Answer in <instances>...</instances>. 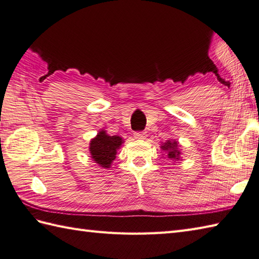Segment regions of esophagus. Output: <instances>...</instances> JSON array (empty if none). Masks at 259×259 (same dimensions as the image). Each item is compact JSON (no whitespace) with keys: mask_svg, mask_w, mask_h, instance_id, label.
I'll return each mask as SVG.
<instances>
[{"mask_svg":"<svg viewBox=\"0 0 259 259\" xmlns=\"http://www.w3.org/2000/svg\"><path fill=\"white\" fill-rule=\"evenodd\" d=\"M146 133H135V138L136 139H145L146 138Z\"/></svg>","mask_w":259,"mask_h":259,"instance_id":"esophagus-1","label":"esophagus"}]
</instances>
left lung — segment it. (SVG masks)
I'll use <instances>...</instances> for the list:
<instances>
[{
  "label": "left lung",
  "instance_id": "obj_1",
  "mask_svg": "<svg viewBox=\"0 0 259 259\" xmlns=\"http://www.w3.org/2000/svg\"><path fill=\"white\" fill-rule=\"evenodd\" d=\"M161 149L167 152L168 160H179L181 152L178 149V141L176 140H167V142L161 146Z\"/></svg>",
  "mask_w": 259,
  "mask_h": 259
}]
</instances>
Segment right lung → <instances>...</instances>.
Instances as JSON below:
<instances>
[{
	"label": "right lung",
	"mask_w": 259,
	"mask_h": 259,
	"mask_svg": "<svg viewBox=\"0 0 259 259\" xmlns=\"http://www.w3.org/2000/svg\"><path fill=\"white\" fill-rule=\"evenodd\" d=\"M122 142V138L119 136H109L106 130L99 131L96 138L90 141L89 149L93 161L103 168H110Z\"/></svg>",
	"instance_id": "right-lung-1"
}]
</instances>
